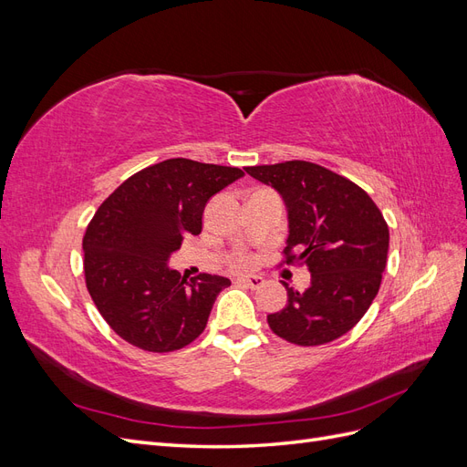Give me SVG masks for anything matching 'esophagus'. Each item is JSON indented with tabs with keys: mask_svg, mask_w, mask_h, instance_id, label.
<instances>
[{
	"mask_svg": "<svg viewBox=\"0 0 467 467\" xmlns=\"http://www.w3.org/2000/svg\"><path fill=\"white\" fill-rule=\"evenodd\" d=\"M237 282H242V285L257 290V288H263L265 286V278L259 276V275H247V276H239Z\"/></svg>",
	"mask_w": 467,
	"mask_h": 467,
	"instance_id": "34e87169",
	"label": "esophagus"
}]
</instances>
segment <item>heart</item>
I'll return each instance as SVG.
<instances>
[{
	"label": "heart",
	"instance_id": "b5f03b06",
	"mask_svg": "<svg viewBox=\"0 0 467 467\" xmlns=\"http://www.w3.org/2000/svg\"><path fill=\"white\" fill-rule=\"evenodd\" d=\"M234 263H235V265H245V263H247V257H237Z\"/></svg>",
	"mask_w": 467,
	"mask_h": 467
}]
</instances>
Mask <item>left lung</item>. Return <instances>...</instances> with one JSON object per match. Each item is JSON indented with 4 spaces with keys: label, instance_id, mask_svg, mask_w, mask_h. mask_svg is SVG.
Wrapping results in <instances>:
<instances>
[{
    "label": "left lung",
    "instance_id": "8db88e82",
    "mask_svg": "<svg viewBox=\"0 0 467 467\" xmlns=\"http://www.w3.org/2000/svg\"><path fill=\"white\" fill-rule=\"evenodd\" d=\"M245 171L275 189L286 208V253L304 263L312 282L266 321L278 337L316 347L343 337L360 321L379 290L389 230L379 208L355 182L309 161L255 165Z\"/></svg>",
    "mask_w": 467,
    "mask_h": 467
}]
</instances>
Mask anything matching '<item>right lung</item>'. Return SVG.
<instances>
[{
  "mask_svg": "<svg viewBox=\"0 0 467 467\" xmlns=\"http://www.w3.org/2000/svg\"><path fill=\"white\" fill-rule=\"evenodd\" d=\"M244 177L237 167L185 158L142 169L99 206L83 235V271L91 298L124 341L171 352L199 337L230 278L187 280L169 259L182 235H199L206 202Z\"/></svg>",
  "mask_w": 467,
  "mask_h": 467,
  "instance_id": "obj_1",
  "label": "right lung"
}]
</instances>
